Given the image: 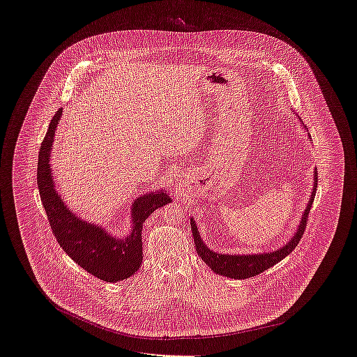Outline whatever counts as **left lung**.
I'll use <instances>...</instances> for the list:
<instances>
[{"mask_svg":"<svg viewBox=\"0 0 357 357\" xmlns=\"http://www.w3.org/2000/svg\"><path fill=\"white\" fill-rule=\"evenodd\" d=\"M298 120L301 121L300 118ZM304 128L306 130V127ZM307 136L310 137L309 134ZM316 187H317V170H314L312 194H310V198L306 204L304 214L301 217L300 225L296 230V234L290 238L288 243L284 245L282 248H280L274 252L272 250L271 253L264 252V253H257V255H222V253H217V252L208 249V246L204 243V239L201 238V234L198 231L197 223L194 221V218H191L190 223H191V230H192V237L195 242L197 253L204 259V264L215 274H221L225 277L236 278V280H245L249 277H255L257 274L272 268L273 265L278 264L281 259H284L287 255H290L298 245L300 239L303 238V234L305 231L307 215H309L310 207H312L314 195H316Z\"/></svg>","mask_w":357,"mask_h":357,"instance_id":"8db88e82","label":"left lung"}]
</instances>
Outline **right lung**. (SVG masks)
<instances>
[{"label":"right lung","mask_w":357,"mask_h":357,"mask_svg":"<svg viewBox=\"0 0 357 357\" xmlns=\"http://www.w3.org/2000/svg\"><path fill=\"white\" fill-rule=\"evenodd\" d=\"M61 115L63 108L51 120L37 163V185L52 231L63 250L89 274L107 282L127 280L142 265L143 223L156 208L170 204V195L162 188L136 198L131 207V233L124 238L112 237L102 226L76 217L56 191L50 163L53 137Z\"/></svg>","instance_id":"right-lung-1"}]
</instances>
